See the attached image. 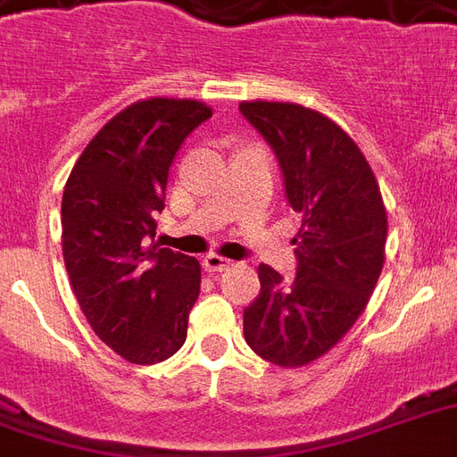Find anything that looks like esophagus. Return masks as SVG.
<instances>
[{
	"mask_svg": "<svg viewBox=\"0 0 457 457\" xmlns=\"http://www.w3.org/2000/svg\"><path fill=\"white\" fill-rule=\"evenodd\" d=\"M232 266V261L225 259V256H218V253H208L204 259V268L208 273H222V270H228Z\"/></svg>",
	"mask_w": 457,
	"mask_h": 457,
	"instance_id": "esophagus-1",
	"label": "esophagus"
}]
</instances>
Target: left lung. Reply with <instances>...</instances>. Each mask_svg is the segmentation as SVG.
I'll use <instances>...</instances> for the list:
<instances>
[{"mask_svg": "<svg viewBox=\"0 0 457 457\" xmlns=\"http://www.w3.org/2000/svg\"><path fill=\"white\" fill-rule=\"evenodd\" d=\"M273 148L285 196L302 215L297 278L259 266L261 292L244 309V337L275 367L312 364L353 328L386 259L388 215L378 182L354 144L326 114L295 103H242Z\"/></svg>", "mask_w": 457, "mask_h": 457, "instance_id": "obj_1", "label": "left lung"}]
</instances>
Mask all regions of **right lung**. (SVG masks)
I'll return each mask as SVG.
<instances>
[{
	"label": "right lung",
	"instance_id": "right-lung-1",
	"mask_svg": "<svg viewBox=\"0 0 457 457\" xmlns=\"http://www.w3.org/2000/svg\"><path fill=\"white\" fill-rule=\"evenodd\" d=\"M211 114L198 100H138L93 136L66 179V273L90 328L131 364H158L187 340L201 266L158 249L155 213L179 145Z\"/></svg>",
	"mask_w": 457,
	"mask_h": 457
}]
</instances>
